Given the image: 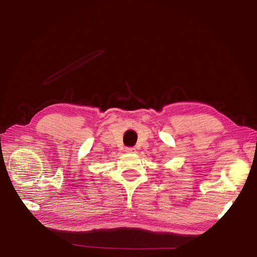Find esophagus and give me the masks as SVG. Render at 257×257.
<instances>
[{
	"mask_svg": "<svg viewBox=\"0 0 257 257\" xmlns=\"http://www.w3.org/2000/svg\"><path fill=\"white\" fill-rule=\"evenodd\" d=\"M125 152H127V153H136V149H135V148H133V147H127V148H125Z\"/></svg>",
	"mask_w": 257,
	"mask_h": 257,
	"instance_id": "obj_1",
	"label": "esophagus"
}]
</instances>
